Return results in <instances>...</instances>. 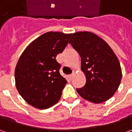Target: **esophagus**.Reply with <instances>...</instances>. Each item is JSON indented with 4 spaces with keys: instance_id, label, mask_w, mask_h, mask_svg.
Masks as SVG:
<instances>
[{
    "instance_id": "34e87169",
    "label": "esophagus",
    "mask_w": 132,
    "mask_h": 132,
    "mask_svg": "<svg viewBox=\"0 0 132 132\" xmlns=\"http://www.w3.org/2000/svg\"><path fill=\"white\" fill-rule=\"evenodd\" d=\"M73 76H74V73L71 74V75H70V76H69V79L71 80V79H73Z\"/></svg>"
}]
</instances>
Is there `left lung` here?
Returning <instances> with one entry per match:
<instances>
[{"mask_svg": "<svg viewBox=\"0 0 132 132\" xmlns=\"http://www.w3.org/2000/svg\"><path fill=\"white\" fill-rule=\"evenodd\" d=\"M81 59V70L86 84L76 89L79 95L94 104L111 98L119 87L122 70L112 49L98 35L89 31L72 34L69 41Z\"/></svg>", "mask_w": 132, "mask_h": 132, "instance_id": "left-lung-1", "label": "left lung"}]
</instances>
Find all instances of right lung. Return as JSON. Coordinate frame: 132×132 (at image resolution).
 Here are the masks:
<instances>
[{
  "instance_id": "add662e5",
  "label": "right lung",
  "mask_w": 132,
  "mask_h": 132,
  "mask_svg": "<svg viewBox=\"0 0 132 132\" xmlns=\"http://www.w3.org/2000/svg\"><path fill=\"white\" fill-rule=\"evenodd\" d=\"M71 34L47 32L35 39L24 50L14 70L18 93L37 109H48L61 98L67 80L59 73L56 60L68 43Z\"/></svg>"
}]
</instances>
